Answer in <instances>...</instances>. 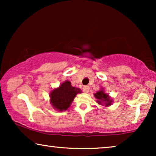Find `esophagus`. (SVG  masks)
Returning <instances> with one entry per match:
<instances>
[{
	"label": "esophagus",
	"mask_w": 156,
	"mask_h": 156,
	"mask_svg": "<svg viewBox=\"0 0 156 156\" xmlns=\"http://www.w3.org/2000/svg\"><path fill=\"white\" fill-rule=\"evenodd\" d=\"M83 91L85 93H88L89 91V86H84L83 87Z\"/></svg>",
	"instance_id": "1"
}]
</instances>
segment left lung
<instances>
[{"label":"left lung","instance_id":"left-lung-1","mask_svg":"<svg viewBox=\"0 0 156 156\" xmlns=\"http://www.w3.org/2000/svg\"><path fill=\"white\" fill-rule=\"evenodd\" d=\"M94 96L97 99V103L101 106L108 107V106L112 105L113 103L112 98L110 97L108 94L105 92L104 88H101L99 91H97Z\"/></svg>","mask_w":156,"mask_h":156}]
</instances>
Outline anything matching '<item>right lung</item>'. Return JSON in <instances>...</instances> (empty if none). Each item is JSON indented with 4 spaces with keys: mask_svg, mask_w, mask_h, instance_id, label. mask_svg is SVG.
Instances as JSON below:
<instances>
[{
    "mask_svg": "<svg viewBox=\"0 0 156 156\" xmlns=\"http://www.w3.org/2000/svg\"><path fill=\"white\" fill-rule=\"evenodd\" d=\"M80 93H82L80 88L72 87L71 82L66 80L50 91V102L55 110L63 112L68 109L76 94Z\"/></svg>",
    "mask_w": 156,
    "mask_h": 156,
    "instance_id": "1",
    "label": "right lung"
}]
</instances>
